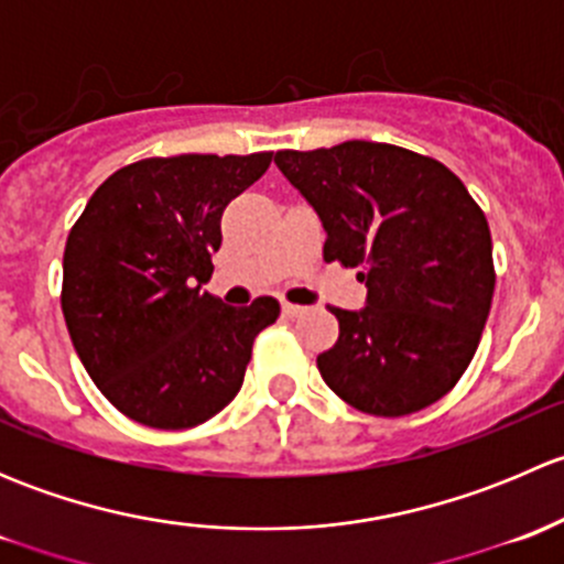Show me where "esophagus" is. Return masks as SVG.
<instances>
[{
    "label": "esophagus",
    "instance_id": "1",
    "mask_svg": "<svg viewBox=\"0 0 564 564\" xmlns=\"http://www.w3.org/2000/svg\"><path fill=\"white\" fill-rule=\"evenodd\" d=\"M281 311H283V316H300V314H305L303 305H294V303H283Z\"/></svg>",
    "mask_w": 564,
    "mask_h": 564
}]
</instances>
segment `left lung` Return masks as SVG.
<instances>
[{"label":"left lung","instance_id":"left-lung-1","mask_svg":"<svg viewBox=\"0 0 564 564\" xmlns=\"http://www.w3.org/2000/svg\"><path fill=\"white\" fill-rule=\"evenodd\" d=\"M278 169L314 204L324 261L357 267L362 311L333 308L338 340L316 357L327 388L373 417H403L464 377L491 311L486 213L445 163L377 141L281 150Z\"/></svg>","mask_w":564,"mask_h":564}]
</instances>
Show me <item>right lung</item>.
<instances>
[{"label":"right lung","mask_w":564,"mask_h":564,"mask_svg":"<svg viewBox=\"0 0 564 564\" xmlns=\"http://www.w3.org/2000/svg\"><path fill=\"white\" fill-rule=\"evenodd\" d=\"M272 152L144 158L113 172L73 224L62 314L84 368L141 425L207 423L242 388L272 297L229 308L202 292L220 215L270 169Z\"/></svg>","instance_id":"right-lung-1"}]
</instances>
